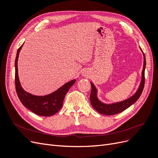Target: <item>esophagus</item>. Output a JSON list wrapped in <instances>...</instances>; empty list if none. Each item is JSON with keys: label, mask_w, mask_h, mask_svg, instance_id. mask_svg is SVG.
<instances>
[{"label": "esophagus", "mask_w": 158, "mask_h": 158, "mask_svg": "<svg viewBox=\"0 0 158 158\" xmlns=\"http://www.w3.org/2000/svg\"><path fill=\"white\" fill-rule=\"evenodd\" d=\"M84 74V76H85V73H84V74Z\"/></svg>", "instance_id": "obj_1"}]
</instances>
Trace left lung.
Listing matches in <instances>:
<instances>
[{
  "mask_svg": "<svg viewBox=\"0 0 158 158\" xmlns=\"http://www.w3.org/2000/svg\"><path fill=\"white\" fill-rule=\"evenodd\" d=\"M142 50V49H141ZM144 54V66H143L142 70V80L140 85V87L137 90L136 94L132 95V96L128 99L125 100V101L115 103L113 104L106 105L99 102L97 98V89L94 86V85L91 83V86H92V91H91L89 99L90 102L92 103V107L96 110L99 113L106 114V115H113V114L120 113L121 112L125 111V109L128 108L132 104L135 103L137 100L139 99L140 95L142 93L143 89L144 87L145 83V67H146V58Z\"/></svg>",
  "mask_w": 158,
  "mask_h": 158,
  "instance_id": "1",
  "label": "left lung"
}]
</instances>
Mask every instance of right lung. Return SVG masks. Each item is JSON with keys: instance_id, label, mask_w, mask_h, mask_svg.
<instances>
[{"instance_id": "right-lung-1", "label": "right lung", "mask_w": 158, "mask_h": 158, "mask_svg": "<svg viewBox=\"0 0 158 158\" xmlns=\"http://www.w3.org/2000/svg\"><path fill=\"white\" fill-rule=\"evenodd\" d=\"M22 46L23 45L18 49L15 60V86L18 97L23 106L36 114L44 117L53 115L63 106L66 93L76 81L74 80H72L55 92L45 96H36L25 92L19 82L18 76V58Z\"/></svg>"}]
</instances>
